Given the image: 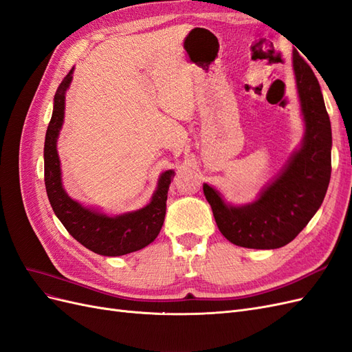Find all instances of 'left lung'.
<instances>
[{
	"label": "left lung",
	"instance_id": "left-lung-1",
	"mask_svg": "<svg viewBox=\"0 0 352 352\" xmlns=\"http://www.w3.org/2000/svg\"><path fill=\"white\" fill-rule=\"evenodd\" d=\"M296 88L305 120V136L280 176L248 206L232 207L204 184L217 228L232 243L254 250L285 247L296 238L322 206L332 172V129L317 78L294 52Z\"/></svg>",
	"mask_w": 352,
	"mask_h": 352
}]
</instances>
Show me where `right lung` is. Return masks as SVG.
<instances>
[{
    "instance_id": "1",
    "label": "right lung",
    "mask_w": 352,
    "mask_h": 352,
    "mask_svg": "<svg viewBox=\"0 0 352 352\" xmlns=\"http://www.w3.org/2000/svg\"><path fill=\"white\" fill-rule=\"evenodd\" d=\"M72 73L73 69L63 79L56 92L54 110L45 135L44 176L50 204L70 235L95 254L117 257V255L142 250L162 230L166 216L167 190L175 172L167 170L162 175L150 204L138 211L126 212L123 216L109 217L83 208L76 201H73L61 186L60 160L56 150L58 132L65 117V94L72 82Z\"/></svg>"
}]
</instances>
